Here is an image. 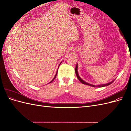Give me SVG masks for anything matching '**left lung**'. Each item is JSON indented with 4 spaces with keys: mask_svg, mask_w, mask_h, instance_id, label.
<instances>
[{
    "mask_svg": "<svg viewBox=\"0 0 131 131\" xmlns=\"http://www.w3.org/2000/svg\"><path fill=\"white\" fill-rule=\"evenodd\" d=\"M121 33V34L122 36V37H124V36H123V34H122L121 33ZM78 63H77V66H76V67H75V73H76L77 77L78 79H79V80L82 83V84H84V85H89V86H92V87H93V88H96V87H99V88H102V87H105V86H108V85H110L111 84H112V82L114 81V80L113 81H111V82H109V83H106V84H104L97 85H92V84H89V83H88V82H86V81H84V80H83L80 77V76H79V73H78Z\"/></svg>",
    "mask_w": 131,
    "mask_h": 131,
    "instance_id": "8db88e82",
    "label": "left lung"
}]
</instances>
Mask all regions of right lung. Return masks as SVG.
Instances as JSON below:
<instances>
[{
	"label": "right lung",
	"instance_id": "right-lung-1",
	"mask_svg": "<svg viewBox=\"0 0 131 131\" xmlns=\"http://www.w3.org/2000/svg\"><path fill=\"white\" fill-rule=\"evenodd\" d=\"M62 63V62L60 63V64H59V66H58V68H59V65H60L61 64V63ZM57 71H58V70H57ZM57 72H56V75H55V76H54V78L52 79V80H51V81H50L49 83V84H50V83H51V82H52L54 80V79L55 78H56V75H57Z\"/></svg>",
	"mask_w": 131,
	"mask_h": 131
}]
</instances>
